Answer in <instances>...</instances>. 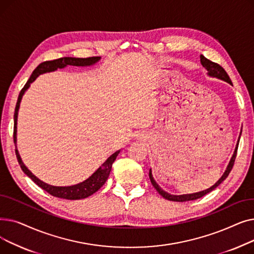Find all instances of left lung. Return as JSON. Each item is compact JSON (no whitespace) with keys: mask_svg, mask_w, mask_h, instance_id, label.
Listing matches in <instances>:
<instances>
[{"mask_svg":"<svg viewBox=\"0 0 254 254\" xmlns=\"http://www.w3.org/2000/svg\"><path fill=\"white\" fill-rule=\"evenodd\" d=\"M199 59H201V64H202V65L204 66V68H205V69L207 70V72H208V73H207L208 76L214 77V78H218V79H220V80H223V81H225V82H228V83L232 84V81H231V79H230L228 73H226V72L224 71V69L222 68L221 65H219V64H216V63H213V62L209 61L208 59H206V58H205L204 56H202V55H201V57H199ZM241 132H242V131H240V136H239V139H238V142H237V145H236V148H235L234 154H233V156H232V158H231V161H230L228 167H226V170L224 171V173L222 174V176L219 178V180H218L214 185H212L210 189H207V190H205L198 191V192L189 193V194H179V195H177V194H171V193L165 191V190L161 188V186H159V185L156 183V181L154 180V178H153V176H152V171H151V169H150V170H149V178H150V181H151V183H152V185H153V188L157 190V192H158L159 194H161L163 197H165L166 199H168V201H173V202H188V201H193V199L199 198V197L204 196L205 194L211 192L213 190H215V189L217 188V186H218L223 180H225V178L229 176L230 172L232 171L233 166H234V163H235V159H236V155H237L238 145H239L240 137H241Z\"/></svg>","mask_w":254,"mask_h":254,"instance_id":"left-lung-1","label":"left lung"}]
</instances>
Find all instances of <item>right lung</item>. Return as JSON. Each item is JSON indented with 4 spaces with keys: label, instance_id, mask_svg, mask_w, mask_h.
<instances>
[{
    "label": "right lung",
    "instance_id": "1",
    "mask_svg": "<svg viewBox=\"0 0 254 254\" xmlns=\"http://www.w3.org/2000/svg\"><path fill=\"white\" fill-rule=\"evenodd\" d=\"M101 60V57H92V58H86V59H79V58H61L55 61H48L44 62L42 64H40L37 68L34 70L33 74L31 75L30 79L28 80V82L25 83L23 88L21 89L16 107H15V112H14V131H13V139H14V144H15V153L18 164L20 165L21 170L23 171L24 174L26 176H29L38 186H40L42 190L47 191L49 194L61 197V198H65V199H81L85 198L91 194L98 191L102 186L105 184V182L108 179L112 164L116 159L118 153L120 152V149L114 152L112 155H110L108 158L106 159V162L103 163V165L95 172L91 176H89L86 180L80 182L75 185H70V186H55V185H50L42 180H40L38 177H36L33 173L25 167L23 164L22 159L19 155V152L17 150V117H18V110H19V106L20 102L22 100V97L24 95V92L29 89L31 86V83H33L35 80L37 79L38 76L45 74V73H50V72H55L58 69H64L66 65H75V66H89L97 64Z\"/></svg>",
    "mask_w": 254,
    "mask_h": 254
}]
</instances>
